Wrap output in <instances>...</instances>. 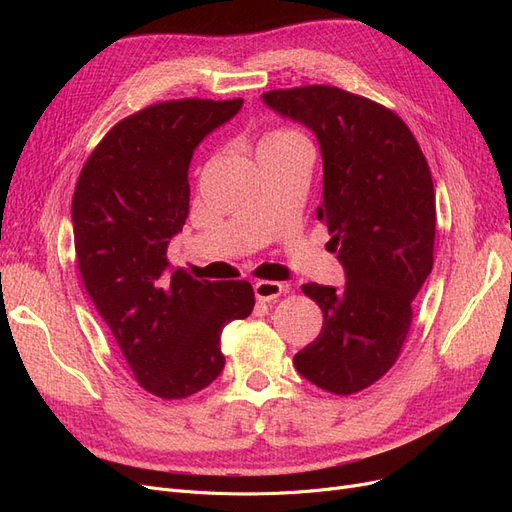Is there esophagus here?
<instances>
[{
	"label": "esophagus",
	"mask_w": 512,
	"mask_h": 512,
	"mask_svg": "<svg viewBox=\"0 0 512 512\" xmlns=\"http://www.w3.org/2000/svg\"><path fill=\"white\" fill-rule=\"evenodd\" d=\"M286 292V286L280 282H273V280H260L254 284V294L258 301H275L277 297H282Z\"/></svg>",
	"instance_id": "esophagus-1"
}]
</instances>
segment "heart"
Returning a JSON list of instances; mask_svg holds the SVG:
<instances>
[{"label": "heart", "instance_id": "heart-1", "mask_svg": "<svg viewBox=\"0 0 512 512\" xmlns=\"http://www.w3.org/2000/svg\"><path fill=\"white\" fill-rule=\"evenodd\" d=\"M282 143H307V141L299 130H294L290 126L273 128L265 136H262V141H260V145H282Z\"/></svg>", "mask_w": 512, "mask_h": 512}]
</instances>
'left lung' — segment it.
Returning a JSON list of instances; mask_svg holds the SVG:
<instances>
[{
  "label": "left lung",
  "instance_id": "obj_1",
  "mask_svg": "<svg viewBox=\"0 0 512 512\" xmlns=\"http://www.w3.org/2000/svg\"><path fill=\"white\" fill-rule=\"evenodd\" d=\"M262 100L318 138L324 177L316 215L348 277L339 290L303 286L324 320L294 367L322 391L359 393L399 359L412 299L433 267L431 170L404 119L374 100L333 85L273 89Z\"/></svg>",
  "mask_w": 512,
  "mask_h": 512
}]
</instances>
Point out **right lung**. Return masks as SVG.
Instances as JSON below:
<instances>
[{
  "mask_svg": "<svg viewBox=\"0 0 512 512\" xmlns=\"http://www.w3.org/2000/svg\"><path fill=\"white\" fill-rule=\"evenodd\" d=\"M241 106V98L151 104L106 132L74 188L85 290L136 382L160 399H185L218 378L224 327L254 309L250 282L166 273L168 241L190 211L192 153Z\"/></svg>",
  "mask_w": 512,
  "mask_h": 512,
  "instance_id": "add662e5",
  "label": "right lung"
}]
</instances>
